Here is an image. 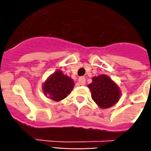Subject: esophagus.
Returning <instances> with one entry per match:
<instances>
[{
  "label": "esophagus",
  "instance_id": "esophagus-1",
  "mask_svg": "<svg viewBox=\"0 0 151 151\" xmlns=\"http://www.w3.org/2000/svg\"><path fill=\"white\" fill-rule=\"evenodd\" d=\"M78 81H79V84L81 85H85V82H86V79H85V77H80L79 79H78Z\"/></svg>",
  "mask_w": 151,
  "mask_h": 151
}]
</instances>
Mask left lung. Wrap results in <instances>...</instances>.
Wrapping results in <instances>:
<instances>
[{"label": "left lung", "mask_w": 151, "mask_h": 151, "mask_svg": "<svg viewBox=\"0 0 151 151\" xmlns=\"http://www.w3.org/2000/svg\"><path fill=\"white\" fill-rule=\"evenodd\" d=\"M88 88L92 92V99L103 109L112 106L120 99L119 88L104 74L92 78V83L88 85Z\"/></svg>", "instance_id": "obj_1"}]
</instances>
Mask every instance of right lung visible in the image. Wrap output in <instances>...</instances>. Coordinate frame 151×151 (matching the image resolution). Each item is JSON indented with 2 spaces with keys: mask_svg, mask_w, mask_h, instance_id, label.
Segmentation results:
<instances>
[{
  "mask_svg": "<svg viewBox=\"0 0 151 151\" xmlns=\"http://www.w3.org/2000/svg\"><path fill=\"white\" fill-rule=\"evenodd\" d=\"M74 86V82L61 70H57L45 81L43 85L44 93L51 99L60 101L70 94Z\"/></svg>",
  "mask_w": 151,
  "mask_h": 151,
  "instance_id": "add662e5",
  "label": "right lung"
}]
</instances>
